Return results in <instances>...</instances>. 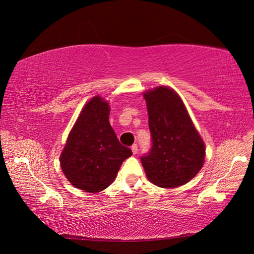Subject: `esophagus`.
<instances>
[{"mask_svg":"<svg viewBox=\"0 0 254 254\" xmlns=\"http://www.w3.org/2000/svg\"><path fill=\"white\" fill-rule=\"evenodd\" d=\"M131 151H132L133 155H136V153H137V145L136 144H133L131 146Z\"/></svg>","mask_w":254,"mask_h":254,"instance_id":"esophagus-1","label":"esophagus"}]
</instances>
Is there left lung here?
Returning <instances> with one entry per match:
<instances>
[{"label": "left lung", "mask_w": 254, "mask_h": 254, "mask_svg": "<svg viewBox=\"0 0 254 254\" xmlns=\"http://www.w3.org/2000/svg\"><path fill=\"white\" fill-rule=\"evenodd\" d=\"M151 148L141 157L148 180L174 189L188 183L204 163V143L183 105L171 88L161 86L144 93Z\"/></svg>", "instance_id": "8db88e82"}]
</instances>
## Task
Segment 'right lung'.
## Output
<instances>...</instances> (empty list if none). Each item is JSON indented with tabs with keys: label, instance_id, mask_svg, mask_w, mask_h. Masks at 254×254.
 Wrapping results in <instances>:
<instances>
[{
	"label": "right lung",
	"instance_id": "right-lung-1",
	"mask_svg": "<svg viewBox=\"0 0 254 254\" xmlns=\"http://www.w3.org/2000/svg\"><path fill=\"white\" fill-rule=\"evenodd\" d=\"M109 105L95 96L83 107L60 156L66 179L75 188L97 193L114 181L124 161L132 155L118 140L109 123Z\"/></svg>",
	"mask_w": 254,
	"mask_h": 254
}]
</instances>
